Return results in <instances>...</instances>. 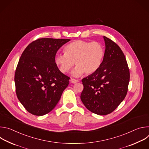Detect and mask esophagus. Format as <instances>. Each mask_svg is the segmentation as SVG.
<instances>
[{
	"label": "esophagus",
	"instance_id": "1",
	"mask_svg": "<svg viewBox=\"0 0 149 149\" xmlns=\"http://www.w3.org/2000/svg\"><path fill=\"white\" fill-rule=\"evenodd\" d=\"M70 82L72 84H75V83H77L78 82H79V81L78 79H73V78H71L70 79Z\"/></svg>",
	"mask_w": 149,
	"mask_h": 149
}]
</instances>
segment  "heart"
Listing matches in <instances>:
<instances>
[{
  "label": "heart",
  "instance_id": "b5f03b06",
  "mask_svg": "<svg viewBox=\"0 0 149 149\" xmlns=\"http://www.w3.org/2000/svg\"><path fill=\"white\" fill-rule=\"evenodd\" d=\"M64 54H56L54 61L59 71L68 73L73 67H77L72 74L79 77L84 72L90 75L96 72L102 64L104 58L103 46L97 42L77 40L68 44L63 49Z\"/></svg>",
  "mask_w": 149,
  "mask_h": 149
}]
</instances>
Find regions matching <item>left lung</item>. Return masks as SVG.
I'll list each match as a JSON object with an SVG mask.
<instances>
[{
  "label": "left lung",
  "mask_w": 149,
  "mask_h": 149,
  "mask_svg": "<svg viewBox=\"0 0 149 149\" xmlns=\"http://www.w3.org/2000/svg\"><path fill=\"white\" fill-rule=\"evenodd\" d=\"M104 58L99 69L82 79L81 100L92 113L104 116L112 113L125 97L130 81L128 64L119 46L104 36Z\"/></svg>",
  "instance_id": "1"
}]
</instances>
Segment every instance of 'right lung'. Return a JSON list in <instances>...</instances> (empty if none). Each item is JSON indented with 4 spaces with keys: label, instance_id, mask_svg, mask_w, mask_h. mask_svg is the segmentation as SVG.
<instances>
[{
    "label": "right lung",
    "instance_id": "1",
    "mask_svg": "<svg viewBox=\"0 0 149 149\" xmlns=\"http://www.w3.org/2000/svg\"><path fill=\"white\" fill-rule=\"evenodd\" d=\"M70 39L40 38L29 44L19 60L15 74L16 94L31 114L52 111L68 86L70 77L55 63L58 50Z\"/></svg>",
    "mask_w": 149,
    "mask_h": 149
}]
</instances>
